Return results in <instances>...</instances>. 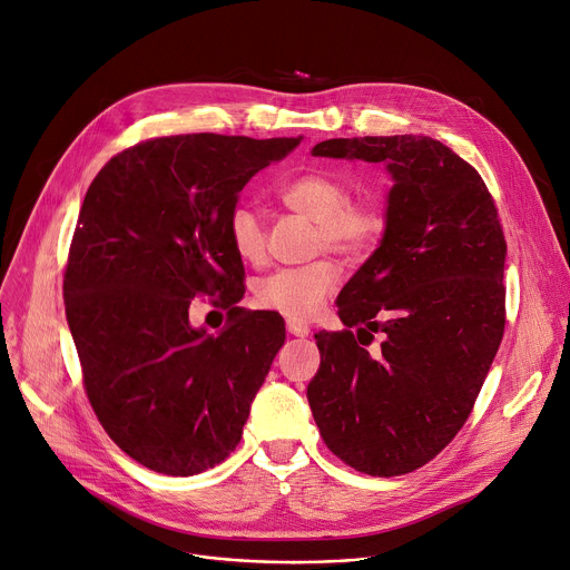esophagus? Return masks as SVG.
I'll return each instance as SVG.
<instances>
[{
  "mask_svg": "<svg viewBox=\"0 0 570 570\" xmlns=\"http://www.w3.org/2000/svg\"><path fill=\"white\" fill-rule=\"evenodd\" d=\"M286 330H288V334L299 336V338L308 336V332H312L306 325H302V323H297V321H286Z\"/></svg>",
  "mask_w": 570,
  "mask_h": 570,
  "instance_id": "obj_1",
  "label": "esophagus"
}]
</instances>
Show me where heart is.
Instances as JSON below:
<instances>
[{"label": "heart", "mask_w": 570, "mask_h": 570, "mask_svg": "<svg viewBox=\"0 0 570 570\" xmlns=\"http://www.w3.org/2000/svg\"><path fill=\"white\" fill-rule=\"evenodd\" d=\"M288 209L316 220V245H330L347 258L366 256L382 238L386 218L382 206L368 197H347V184L325 170H312L288 179L279 188ZM227 240L245 264L266 258V229L249 206L238 204L227 216ZM341 268L334 258L275 271L256 284L258 306L291 321H312L330 293L338 286Z\"/></svg>", "instance_id": "1"}]
</instances>
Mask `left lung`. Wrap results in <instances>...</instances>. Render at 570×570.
<instances>
[{"instance_id":"obj_1","label":"left lung","mask_w":570,"mask_h":570,"mask_svg":"<svg viewBox=\"0 0 570 570\" xmlns=\"http://www.w3.org/2000/svg\"><path fill=\"white\" fill-rule=\"evenodd\" d=\"M314 157L384 164L393 188L380 247L336 299L347 330L316 334L308 406L354 471L404 475L469 421L500 347L502 225L480 173L430 136L332 138Z\"/></svg>"}]
</instances>
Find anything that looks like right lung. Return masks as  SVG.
Listing matches in <instances>:
<instances>
[{
	"label": "right lung",
	"instance_id": "right-lung-1",
	"mask_svg": "<svg viewBox=\"0 0 570 570\" xmlns=\"http://www.w3.org/2000/svg\"><path fill=\"white\" fill-rule=\"evenodd\" d=\"M302 138L186 134L138 142L92 179L63 275L66 316L97 421L145 469L197 475L240 441L286 330L243 314L227 216L243 186ZM195 294L230 306L214 337Z\"/></svg>",
	"mask_w": 570,
	"mask_h": 570
}]
</instances>
